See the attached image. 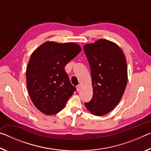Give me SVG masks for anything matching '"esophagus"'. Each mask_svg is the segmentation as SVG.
<instances>
[{"label": "esophagus", "instance_id": "obj_1", "mask_svg": "<svg viewBox=\"0 0 151 151\" xmlns=\"http://www.w3.org/2000/svg\"><path fill=\"white\" fill-rule=\"evenodd\" d=\"M81 88V85H78L77 86H76V90H77V91H80Z\"/></svg>", "mask_w": 151, "mask_h": 151}]
</instances>
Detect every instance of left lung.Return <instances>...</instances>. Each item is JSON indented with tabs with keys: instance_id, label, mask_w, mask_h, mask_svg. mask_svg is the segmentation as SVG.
Returning a JSON list of instances; mask_svg holds the SVG:
<instances>
[{
	"instance_id": "left-lung-1",
	"label": "left lung",
	"mask_w": 151,
	"mask_h": 151,
	"mask_svg": "<svg viewBox=\"0 0 151 151\" xmlns=\"http://www.w3.org/2000/svg\"><path fill=\"white\" fill-rule=\"evenodd\" d=\"M91 72L93 95L86 108L96 116L112 111L119 103L127 84L126 58L118 45L99 39L84 46Z\"/></svg>"
}]
</instances>
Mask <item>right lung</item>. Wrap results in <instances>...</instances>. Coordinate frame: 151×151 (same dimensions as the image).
<instances>
[{
    "label": "right lung",
    "mask_w": 151,
    "mask_h": 151,
    "mask_svg": "<svg viewBox=\"0 0 151 151\" xmlns=\"http://www.w3.org/2000/svg\"><path fill=\"white\" fill-rule=\"evenodd\" d=\"M81 51L76 43L48 41L32 53L27 67V86L40 112L47 115L58 113L76 91L64 68Z\"/></svg>",
    "instance_id": "obj_1"
}]
</instances>
